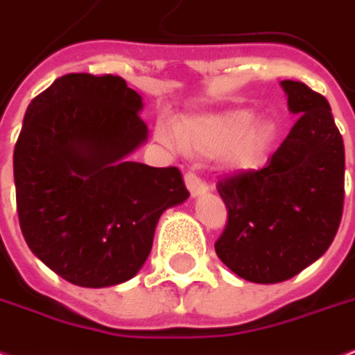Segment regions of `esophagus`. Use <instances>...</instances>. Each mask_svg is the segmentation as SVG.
<instances>
[{
  "instance_id": "esophagus-1",
  "label": "esophagus",
  "mask_w": 355,
  "mask_h": 355,
  "mask_svg": "<svg viewBox=\"0 0 355 355\" xmlns=\"http://www.w3.org/2000/svg\"><path fill=\"white\" fill-rule=\"evenodd\" d=\"M186 186H188V191H190L191 198H199V196H203V193H207L209 191V186L205 184L203 180L196 175V173H186Z\"/></svg>"
}]
</instances>
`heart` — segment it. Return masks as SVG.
Here are the masks:
<instances>
[{
	"label": "heart",
	"mask_w": 355,
	"mask_h": 355,
	"mask_svg": "<svg viewBox=\"0 0 355 355\" xmlns=\"http://www.w3.org/2000/svg\"><path fill=\"white\" fill-rule=\"evenodd\" d=\"M154 135L171 150L190 156H222L227 169L256 171L271 152L277 139V122L269 116L254 118L248 109L198 112L177 118L173 125L157 122Z\"/></svg>",
	"instance_id": "heart-1"
}]
</instances>
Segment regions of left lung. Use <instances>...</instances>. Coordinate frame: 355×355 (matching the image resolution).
<instances>
[{
	"mask_svg": "<svg viewBox=\"0 0 355 355\" xmlns=\"http://www.w3.org/2000/svg\"><path fill=\"white\" fill-rule=\"evenodd\" d=\"M280 86L295 125L269 165L218 184L227 207L218 258L256 284L284 282L322 258L345 203V144L327 99L297 80Z\"/></svg>",
	"mask_w": 355,
	"mask_h": 355,
	"instance_id": "obj_1",
	"label": "left lung"
}]
</instances>
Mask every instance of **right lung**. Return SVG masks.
<instances>
[{
    "label": "right lung",
    "instance_id": "right-lung-1",
    "mask_svg": "<svg viewBox=\"0 0 355 355\" xmlns=\"http://www.w3.org/2000/svg\"><path fill=\"white\" fill-rule=\"evenodd\" d=\"M143 97L124 78L71 73L39 94L15 146L20 230L49 269L83 288L130 280L164 211L190 198L177 167L130 156L146 143Z\"/></svg>",
    "mask_w": 355,
    "mask_h": 355
}]
</instances>
